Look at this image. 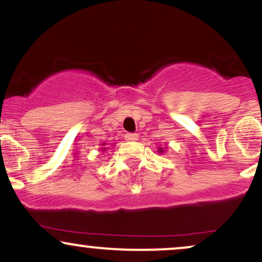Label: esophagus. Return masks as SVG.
<instances>
[{"instance_id":"34e87169","label":"esophagus","mask_w":262,"mask_h":262,"mask_svg":"<svg viewBox=\"0 0 262 262\" xmlns=\"http://www.w3.org/2000/svg\"><path fill=\"white\" fill-rule=\"evenodd\" d=\"M125 140L128 141H134V140H138V134L137 133H127L124 135Z\"/></svg>"}]
</instances>
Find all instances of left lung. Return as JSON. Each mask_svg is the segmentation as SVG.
<instances>
[{
	"mask_svg": "<svg viewBox=\"0 0 262 262\" xmlns=\"http://www.w3.org/2000/svg\"><path fill=\"white\" fill-rule=\"evenodd\" d=\"M161 151H162V150H161V148H160V152H161Z\"/></svg>",
	"mask_w": 262,
	"mask_h": 262,
	"instance_id": "left-lung-1",
	"label": "left lung"
}]
</instances>
